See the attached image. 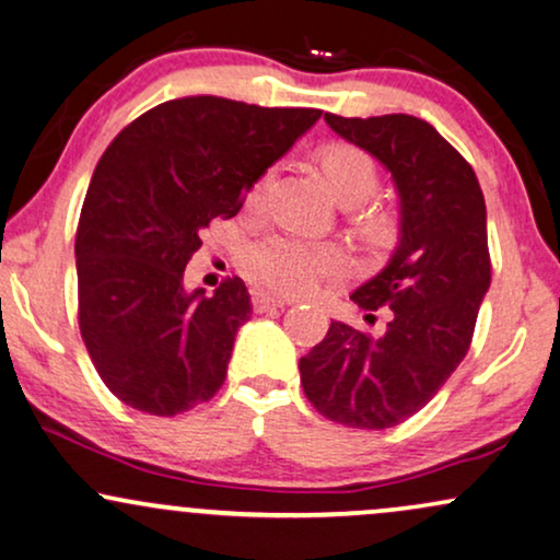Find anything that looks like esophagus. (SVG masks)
<instances>
[{
	"mask_svg": "<svg viewBox=\"0 0 560 560\" xmlns=\"http://www.w3.org/2000/svg\"><path fill=\"white\" fill-rule=\"evenodd\" d=\"M284 307V300H279V296H271L266 292H253V310L256 313H273V310H281Z\"/></svg>",
	"mask_w": 560,
	"mask_h": 560,
	"instance_id": "obj_1",
	"label": "esophagus"
}]
</instances>
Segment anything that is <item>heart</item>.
<instances>
[{"instance_id":"obj_1","label":"heart","mask_w":560,"mask_h":560,"mask_svg":"<svg viewBox=\"0 0 560 560\" xmlns=\"http://www.w3.org/2000/svg\"><path fill=\"white\" fill-rule=\"evenodd\" d=\"M320 165L330 194L341 203H362L377 188V167H374L370 154L359 150V147L332 144L323 152ZM268 180H271V173H266L253 186V201L264 196ZM243 266L245 273L268 292L307 294L323 279L341 273L346 260L336 245L307 243V240L289 235H271L247 247Z\"/></svg>"}]
</instances>
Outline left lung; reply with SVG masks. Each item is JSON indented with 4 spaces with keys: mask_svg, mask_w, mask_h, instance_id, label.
Masks as SVG:
<instances>
[{
    "mask_svg": "<svg viewBox=\"0 0 560 560\" xmlns=\"http://www.w3.org/2000/svg\"><path fill=\"white\" fill-rule=\"evenodd\" d=\"M325 124L372 154L398 190V245L351 294L362 310L387 304L393 320L380 338L332 320L300 359V380L325 419L390 429L419 413L470 349L491 287L483 190L463 154L421 118L325 113Z\"/></svg>",
    "mask_w": 560,
    "mask_h": 560,
    "instance_id": "1",
    "label": "left lung"
}]
</instances>
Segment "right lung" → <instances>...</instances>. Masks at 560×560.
<instances>
[{"instance_id": "add662e5", "label": "right lung", "mask_w": 560, "mask_h": 560, "mask_svg": "<svg viewBox=\"0 0 560 560\" xmlns=\"http://www.w3.org/2000/svg\"><path fill=\"white\" fill-rule=\"evenodd\" d=\"M323 110L190 95L147 110L92 173L77 228L80 330L126 406L175 416L214 398L253 313L243 279L188 292L183 271L211 219L313 129Z\"/></svg>"}]
</instances>
